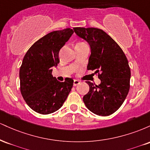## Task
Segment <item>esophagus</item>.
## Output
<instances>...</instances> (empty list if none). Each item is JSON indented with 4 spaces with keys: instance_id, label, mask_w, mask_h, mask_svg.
Listing matches in <instances>:
<instances>
[{
    "instance_id": "1",
    "label": "esophagus",
    "mask_w": 150,
    "mask_h": 150,
    "mask_svg": "<svg viewBox=\"0 0 150 150\" xmlns=\"http://www.w3.org/2000/svg\"><path fill=\"white\" fill-rule=\"evenodd\" d=\"M80 80H74L73 85H74V86H76V85H79V84H80Z\"/></svg>"
}]
</instances>
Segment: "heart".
Returning a JSON list of instances; mask_svg holds the SVG:
<instances>
[{"instance_id": "heart-1", "label": "heart", "mask_w": 150, "mask_h": 150, "mask_svg": "<svg viewBox=\"0 0 150 150\" xmlns=\"http://www.w3.org/2000/svg\"><path fill=\"white\" fill-rule=\"evenodd\" d=\"M79 44H82V43H79Z\"/></svg>"}]
</instances>
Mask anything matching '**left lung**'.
<instances>
[{
  "label": "left lung",
  "instance_id": "8db88e82",
  "mask_svg": "<svg viewBox=\"0 0 150 150\" xmlns=\"http://www.w3.org/2000/svg\"><path fill=\"white\" fill-rule=\"evenodd\" d=\"M77 36L91 48L87 70H95L101 80L99 85L87 81L89 91L83 97L90 111L101 116L116 112L130 89V69L121 48L104 31L94 27H74Z\"/></svg>",
  "mask_w": 150,
  "mask_h": 150
}]
</instances>
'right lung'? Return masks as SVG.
Wrapping results in <instances>:
<instances>
[{
	"label": "right lung",
	"instance_id": "obj_1",
	"mask_svg": "<svg viewBox=\"0 0 150 150\" xmlns=\"http://www.w3.org/2000/svg\"><path fill=\"white\" fill-rule=\"evenodd\" d=\"M73 30L53 31L37 41L26 53L20 69V92L25 102L35 112L49 114L59 109L73 86L66 77L59 82L52 75V67L60 60V50Z\"/></svg>",
	"mask_w": 150,
	"mask_h": 150
}]
</instances>
